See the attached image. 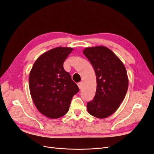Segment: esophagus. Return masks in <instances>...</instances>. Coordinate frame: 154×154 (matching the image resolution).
I'll return each mask as SVG.
<instances>
[{"label": "esophagus", "instance_id": "obj_1", "mask_svg": "<svg viewBox=\"0 0 154 154\" xmlns=\"http://www.w3.org/2000/svg\"><path fill=\"white\" fill-rule=\"evenodd\" d=\"M77 85H78L79 88L80 90L82 89V82H79V83L77 84Z\"/></svg>", "mask_w": 154, "mask_h": 154}]
</instances>
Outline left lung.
<instances>
[{"mask_svg":"<svg viewBox=\"0 0 154 154\" xmlns=\"http://www.w3.org/2000/svg\"><path fill=\"white\" fill-rule=\"evenodd\" d=\"M82 53L92 64L97 81L95 96L87 103V111L94 117L107 118L125 98L129 82L127 72L120 58L107 47H87Z\"/></svg>","mask_w":154,"mask_h":154,"instance_id":"8db88e82","label":"left lung"}]
</instances>
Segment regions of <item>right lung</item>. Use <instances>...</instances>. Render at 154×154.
<instances>
[{"label":"right lung","instance_id":"obj_1","mask_svg":"<svg viewBox=\"0 0 154 154\" xmlns=\"http://www.w3.org/2000/svg\"><path fill=\"white\" fill-rule=\"evenodd\" d=\"M72 47H58L42 54L29 75V89L37 109L49 118H58L68 112L71 101L79 89L63 64Z\"/></svg>","mask_w":154,"mask_h":154}]
</instances>
